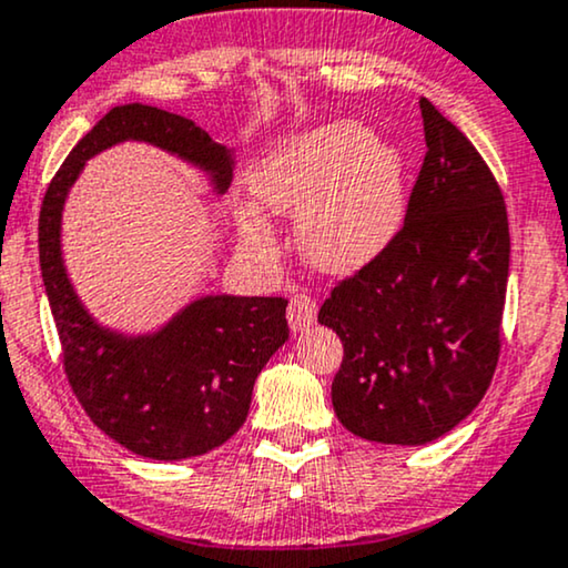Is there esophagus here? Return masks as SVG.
<instances>
[{"mask_svg": "<svg viewBox=\"0 0 568 568\" xmlns=\"http://www.w3.org/2000/svg\"><path fill=\"white\" fill-rule=\"evenodd\" d=\"M314 320H317V301L306 293H296L288 301V325L293 333H301V329L312 327Z\"/></svg>", "mask_w": 568, "mask_h": 568, "instance_id": "obj_1", "label": "esophagus"}]
</instances>
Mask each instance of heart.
<instances>
[{
  "label": "heart",
  "mask_w": 568,
  "mask_h": 568,
  "mask_svg": "<svg viewBox=\"0 0 568 568\" xmlns=\"http://www.w3.org/2000/svg\"><path fill=\"white\" fill-rule=\"evenodd\" d=\"M248 185L264 210L298 217L301 251L333 275L375 262L406 220L404 154L351 120L285 139L264 156ZM235 222L251 248L275 251V231L262 212L243 206Z\"/></svg>",
  "instance_id": "1"
}]
</instances>
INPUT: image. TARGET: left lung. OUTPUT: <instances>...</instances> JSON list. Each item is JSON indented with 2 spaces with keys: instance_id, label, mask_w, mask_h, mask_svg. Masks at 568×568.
<instances>
[{
  "instance_id": "left-lung-1",
  "label": "left lung",
  "mask_w": 568,
  "mask_h": 568,
  "mask_svg": "<svg viewBox=\"0 0 568 568\" xmlns=\"http://www.w3.org/2000/svg\"><path fill=\"white\" fill-rule=\"evenodd\" d=\"M427 154L396 241L341 280L320 322L343 341L341 425L425 445L475 412L500 356L508 285L504 193L471 141L419 99Z\"/></svg>"
}]
</instances>
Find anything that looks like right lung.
Instances as JSON below:
<instances>
[{
	"mask_svg": "<svg viewBox=\"0 0 568 568\" xmlns=\"http://www.w3.org/2000/svg\"><path fill=\"white\" fill-rule=\"evenodd\" d=\"M120 141H146L210 172L217 193L233 154L189 118L149 104L114 106L75 143L44 193L39 262L62 343L64 375L91 422L114 443L154 462L201 456L239 433L251 390L288 341L285 298L204 296L149 335H123L85 312L64 272L60 227L85 160Z\"/></svg>",
	"mask_w": 568,
	"mask_h": 568,
	"instance_id": "1",
	"label": "right lung"
}]
</instances>
